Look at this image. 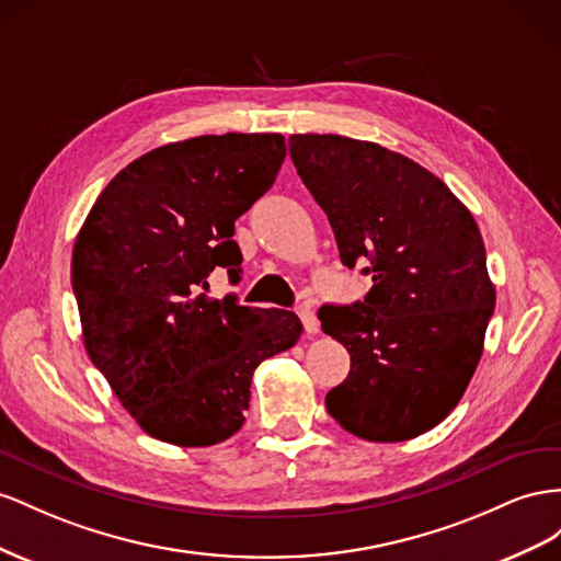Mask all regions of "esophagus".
I'll return each mask as SVG.
<instances>
[{"label": "esophagus", "instance_id": "obj_1", "mask_svg": "<svg viewBox=\"0 0 561 561\" xmlns=\"http://www.w3.org/2000/svg\"><path fill=\"white\" fill-rule=\"evenodd\" d=\"M298 317H300V322H302V327H306L308 333H317L319 331L317 314H314V310L310 306H300L298 308Z\"/></svg>", "mask_w": 561, "mask_h": 561}]
</instances>
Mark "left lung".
<instances>
[{
	"instance_id": "8db88e82",
	"label": "left lung",
	"mask_w": 561,
	"mask_h": 561,
	"mask_svg": "<svg viewBox=\"0 0 561 561\" xmlns=\"http://www.w3.org/2000/svg\"><path fill=\"white\" fill-rule=\"evenodd\" d=\"M289 152L322 206L350 270L374 286L352 306H322V331L350 352L327 411L352 435L404 442L460 402L495 308L472 214L435 173L369 140L296 134Z\"/></svg>"
}]
</instances>
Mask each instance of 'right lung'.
I'll list each match as a JSON object with an SVG mask.
<instances>
[{"label": "right lung", "instance_id": "right-lung-1", "mask_svg": "<svg viewBox=\"0 0 561 561\" xmlns=\"http://www.w3.org/2000/svg\"><path fill=\"white\" fill-rule=\"evenodd\" d=\"M284 157L279 134L169 142L122 169L77 234L72 291L84 347L154 439L232 437L255 366L300 339L296 312L204 294L216 267L239 282L234 220L272 187Z\"/></svg>", "mask_w": 561, "mask_h": 561}]
</instances>
